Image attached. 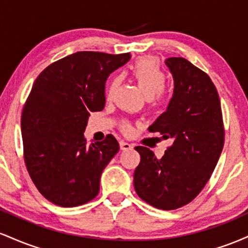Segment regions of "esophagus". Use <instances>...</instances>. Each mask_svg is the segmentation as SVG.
Instances as JSON below:
<instances>
[{"instance_id":"1","label":"esophagus","mask_w":248,"mask_h":248,"mask_svg":"<svg viewBox=\"0 0 248 248\" xmlns=\"http://www.w3.org/2000/svg\"><path fill=\"white\" fill-rule=\"evenodd\" d=\"M120 148H121V150H130V149H133V144L128 143V142L121 141L120 142Z\"/></svg>"}]
</instances>
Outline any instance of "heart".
Masks as SVG:
<instances>
[{"label": "heart", "instance_id": "heart-1", "mask_svg": "<svg viewBox=\"0 0 248 248\" xmlns=\"http://www.w3.org/2000/svg\"><path fill=\"white\" fill-rule=\"evenodd\" d=\"M130 75L135 79L139 86L142 88L144 94L147 95L148 101L152 107H160L167 102L168 93L166 91L167 75L162 70L160 62L150 57L139 59L130 66ZM120 77L116 76L108 84L106 90V96L112 99L116 90L120 86ZM122 129L129 132L130 127L128 124H124Z\"/></svg>", "mask_w": 248, "mask_h": 248}]
</instances>
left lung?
Returning <instances> with one entry per match:
<instances>
[{"label": "left lung", "instance_id": "obj_1", "mask_svg": "<svg viewBox=\"0 0 248 248\" xmlns=\"http://www.w3.org/2000/svg\"><path fill=\"white\" fill-rule=\"evenodd\" d=\"M175 88L167 110L150 133L170 139L162 158L138 146L141 161L134 187L141 199L161 210H176L193 201L205 186L224 147L225 130L217 88L209 76L182 57L166 61Z\"/></svg>", "mask_w": 248, "mask_h": 248}]
</instances>
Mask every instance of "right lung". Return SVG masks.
I'll return each mask as SVG.
<instances>
[{"label": "right lung", "instance_id": "1", "mask_svg": "<svg viewBox=\"0 0 248 248\" xmlns=\"http://www.w3.org/2000/svg\"><path fill=\"white\" fill-rule=\"evenodd\" d=\"M129 59L80 51L50 64L33 82L21 120L24 162L51 203L78 206L99 193L102 170L120 147L112 134L88 144L84 132L90 113L104 109L108 76Z\"/></svg>", "mask_w": 248, "mask_h": 248}]
</instances>
